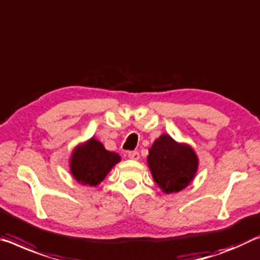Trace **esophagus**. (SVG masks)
<instances>
[{
  "label": "esophagus",
  "mask_w": 260,
  "mask_h": 260,
  "mask_svg": "<svg viewBox=\"0 0 260 260\" xmlns=\"http://www.w3.org/2000/svg\"><path fill=\"white\" fill-rule=\"evenodd\" d=\"M127 156H128V158L131 159H134V160H138L140 158V154L138 151H128L127 152Z\"/></svg>",
  "instance_id": "esophagus-1"
}]
</instances>
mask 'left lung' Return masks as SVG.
<instances>
[{"instance_id":"left-lung-1","label":"left lung","mask_w":260,"mask_h":260,"mask_svg":"<svg viewBox=\"0 0 260 260\" xmlns=\"http://www.w3.org/2000/svg\"><path fill=\"white\" fill-rule=\"evenodd\" d=\"M147 160L154 180L166 193L182 191L192 182L198 170L194 150L167 134L154 142Z\"/></svg>"}]
</instances>
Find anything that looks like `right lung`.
<instances>
[{"label":"right lung","mask_w":260,"mask_h":260,"mask_svg":"<svg viewBox=\"0 0 260 260\" xmlns=\"http://www.w3.org/2000/svg\"><path fill=\"white\" fill-rule=\"evenodd\" d=\"M119 160L120 156L117 152L106 150L92 138L75 148L71 158V171L78 183L96 186Z\"/></svg>","instance_id":"add662e5"}]
</instances>
